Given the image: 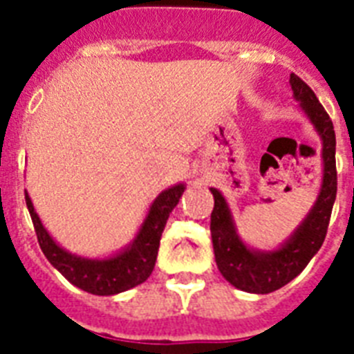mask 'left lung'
Wrapping results in <instances>:
<instances>
[{"label":"left lung","instance_id":"1","mask_svg":"<svg viewBox=\"0 0 354 354\" xmlns=\"http://www.w3.org/2000/svg\"><path fill=\"white\" fill-rule=\"evenodd\" d=\"M290 86L296 101L316 132L322 138L324 176L316 204L305 221L297 226L290 239L272 252H259L248 248L236 233L232 211L218 189L211 187L215 207L211 213V239L216 266L235 288L252 294H270L301 274L308 261L318 253L327 235L330 213L336 198V136L329 113L319 104L314 91L297 75H290Z\"/></svg>","mask_w":354,"mask_h":354}]
</instances>
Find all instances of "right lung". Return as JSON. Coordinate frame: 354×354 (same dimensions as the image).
I'll return each mask as SVG.
<instances>
[{
    "instance_id": "obj_1",
    "label": "right lung",
    "mask_w": 354,
    "mask_h": 354,
    "mask_svg": "<svg viewBox=\"0 0 354 354\" xmlns=\"http://www.w3.org/2000/svg\"><path fill=\"white\" fill-rule=\"evenodd\" d=\"M183 191H185L183 183H178L174 187L163 191L150 205L145 222L139 227V233L132 244L108 259H84L66 252L47 233L27 193H25V202L35 224L38 244L47 261L71 285L79 286L80 290L90 292L95 296H113L119 292L130 290L149 279V275L154 270L160 239L165 230L167 218L180 202Z\"/></svg>"
}]
</instances>
